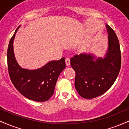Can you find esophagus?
Here are the masks:
<instances>
[{"instance_id": "obj_1", "label": "esophagus", "mask_w": 129, "mask_h": 129, "mask_svg": "<svg viewBox=\"0 0 129 129\" xmlns=\"http://www.w3.org/2000/svg\"><path fill=\"white\" fill-rule=\"evenodd\" d=\"M66 63L67 66H69L70 64V59L69 57H67L66 59Z\"/></svg>"}]
</instances>
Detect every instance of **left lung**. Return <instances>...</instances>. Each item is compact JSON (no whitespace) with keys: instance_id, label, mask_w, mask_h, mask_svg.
Here are the masks:
<instances>
[{"instance_id":"left-lung-1","label":"left lung","mask_w":129,"mask_h":129,"mask_svg":"<svg viewBox=\"0 0 129 129\" xmlns=\"http://www.w3.org/2000/svg\"><path fill=\"white\" fill-rule=\"evenodd\" d=\"M107 28V48L104 57L90 53H82L70 59L76 72L75 88L81 97L92 99L107 91L116 81L121 68V51L116 33Z\"/></svg>"}]
</instances>
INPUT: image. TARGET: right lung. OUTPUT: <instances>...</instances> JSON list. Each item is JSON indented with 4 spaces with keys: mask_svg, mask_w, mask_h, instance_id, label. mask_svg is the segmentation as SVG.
Masks as SVG:
<instances>
[{
    "mask_svg": "<svg viewBox=\"0 0 129 129\" xmlns=\"http://www.w3.org/2000/svg\"><path fill=\"white\" fill-rule=\"evenodd\" d=\"M20 27H17L10 39L7 51L10 79L16 89L26 98L37 102L47 101L54 93L59 75L66 68L65 58L51 60L38 69L22 68L16 59L13 48L16 34Z\"/></svg>",
    "mask_w": 129,
    "mask_h": 129,
    "instance_id": "add662e5",
    "label": "right lung"
}]
</instances>
